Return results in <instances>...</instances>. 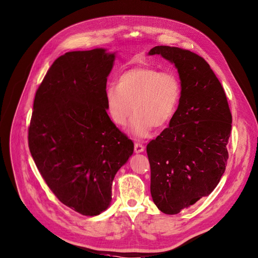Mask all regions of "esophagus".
Returning a JSON list of instances; mask_svg holds the SVG:
<instances>
[{
	"label": "esophagus",
	"mask_w": 258,
	"mask_h": 258,
	"mask_svg": "<svg viewBox=\"0 0 258 258\" xmlns=\"http://www.w3.org/2000/svg\"><path fill=\"white\" fill-rule=\"evenodd\" d=\"M145 150V146L142 143H135L134 144V152L135 153H141Z\"/></svg>",
	"instance_id": "34e87169"
}]
</instances>
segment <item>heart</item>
I'll list each match as a JSON object with an SVG mask.
<instances>
[{
  "label": "heart",
  "instance_id": "heart-1",
  "mask_svg": "<svg viewBox=\"0 0 258 258\" xmlns=\"http://www.w3.org/2000/svg\"><path fill=\"white\" fill-rule=\"evenodd\" d=\"M181 98V83L172 71L142 64L119 75L117 84L105 92L106 108L112 123L124 127L133 111L130 131L146 138L153 127L160 128L174 116Z\"/></svg>",
  "mask_w": 258,
  "mask_h": 258
}]
</instances>
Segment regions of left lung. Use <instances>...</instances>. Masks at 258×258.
<instances>
[{"label": "left lung", "mask_w": 258, "mask_h": 258, "mask_svg": "<svg viewBox=\"0 0 258 258\" xmlns=\"http://www.w3.org/2000/svg\"><path fill=\"white\" fill-rule=\"evenodd\" d=\"M178 70L181 98L165 128L147 145L151 196L158 209L176 215L213 191L225 172L232 115L224 88L206 60L188 50L157 45Z\"/></svg>", "instance_id": "left-lung-1"}]
</instances>
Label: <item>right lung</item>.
<instances>
[{
  "mask_svg": "<svg viewBox=\"0 0 258 258\" xmlns=\"http://www.w3.org/2000/svg\"><path fill=\"white\" fill-rule=\"evenodd\" d=\"M114 54L104 49L58 57L40 83L28 129L31 155L57 199L83 216L111 202V185L134 145L112 123L106 83Z\"/></svg>",
  "mask_w": 258,
  "mask_h": 258,
  "instance_id": "right-lung-1",
  "label": "right lung"
}]
</instances>
